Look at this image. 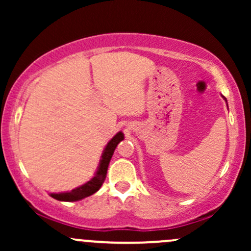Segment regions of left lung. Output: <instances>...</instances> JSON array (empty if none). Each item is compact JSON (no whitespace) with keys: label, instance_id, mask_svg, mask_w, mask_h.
<instances>
[{"label":"left lung","instance_id":"obj_1","mask_svg":"<svg viewBox=\"0 0 251 251\" xmlns=\"http://www.w3.org/2000/svg\"><path fill=\"white\" fill-rule=\"evenodd\" d=\"M222 97H223V96H222ZM223 99H224V100H226V98H224V97H223ZM226 106H227V103H226Z\"/></svg>","mask_w":251,"mask_h":251}]
</instances>
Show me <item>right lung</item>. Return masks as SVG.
I'll list each match as a JSON object with an SVG mask.
<instances>
[{"label": "right lung", "mask_w": 251, "mask_h": 251, "mask_svg": "<svg viewBox=\"0 0 251 251\" xmlns=\"http://www.w3.org/2000/svg\"><path fill=\"white\" fill-rule=\"evenodd\" d=\"M124 138H125L124 137V133L122 131H119L107 143V145L105 146V149H103L102 151L101 159H100L99 165H98L96 174H94V176L91 179L86 181L82 185L73 189L72 191L59 192V194H50V197H53L54 200H57L60 201H76L96 194L98 190L101 188L103 181H105L106 175H107L108 164L111 162V158L114 153V150H116L118 144L122 142V140H124Z\"/></svg>", "instance_id": "obj_1"}]
</instances>
